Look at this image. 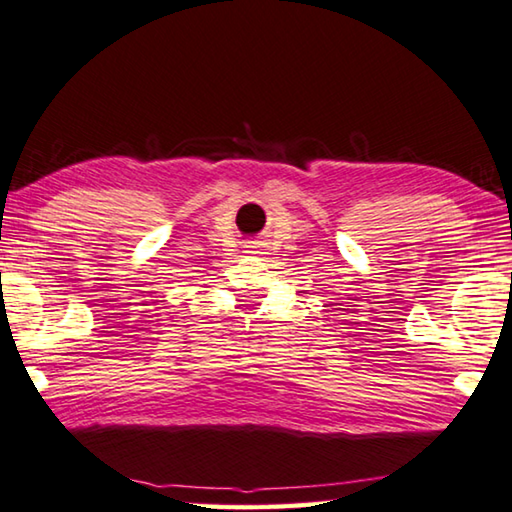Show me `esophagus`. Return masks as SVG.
Here are the masks:
<instances>
[{
	"label": "esophagus",
	"mask_w": 512,
	"mask_h": 512,
	"mask_svg": "<svg viewBox=\"0 0 512 512\" xmlns=\"http://www.w3.org/2000/svg\"><path fill=\"white\" fill-rule=\"evenodd\" d=\"M246 253H250V255H262V248H259V246H248Z\"/></svg>",
	"instance_id": "esophagus-1"
}]
</instances>
